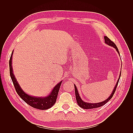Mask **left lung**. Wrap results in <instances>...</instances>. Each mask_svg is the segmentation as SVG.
Masks as SVG:
<instances>
[{"label": "left lung", "instance_id": "8db88e82", "mask_svg": "<svg viewBox=\"0 0 133 133\" xmlns=\"http://www.w3.org/2000/svg\"><path fill=\"white\" fill-rule=\"evenodd\" d=\"M104 41H105V43L106 44H108V45H109V46H110L114 47L115 49H116V50L117 51V52L119 53V51H118V48H117V47L116 46V44H115L113 42L110 40V39L108 37H107V36H105L104 37ZM121 72L120 75H119V79H118V80L117 81V83L116 84V85H115L114 89L113 91H112V92L111 93V95H110V97L108 98H107L106 100L104 101L103 102H100V103H90L84 102H83L82 100L81 99L80 96H79V93L78 92V90H77V87H76L75 86V84H74L76 100H77V103L78 104V105L79 106L81 107H82V108L84 109H94V108H97V107L102 106L104 105V104H105L107 102L109 101V100L111 99V98L112 97V96L114 95V94L115 93V90H116V89H117V87L118 86V82H119V79H120V77H121Z\"/></svg>", "mask_w": 133, "mask_h": 133}]
</instances>
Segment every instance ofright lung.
Segmentation results:
<instances>
[{
    "label": "right lung",
    "instance_id": "1",
    "mask_svg": "<svg viewBox=\"0 0 133 133\" xmlns=\"http://www.w3.org/2000/svg\"><path fill=\"white\" fill-rule=\"evenodd\" d=\"M12 54H12H11L9 61L10 74L11 78V79H12L14 87H15L17 94L20 96V97H21L25 102L27 103L30 106L34 107V108L39 110H47L48 109H50V107H51L56 102L59 88H60L62 83V81L61 82H59L58 84H56V86H55L54 88L53 89L51 92L50 93V94L49 95H48L47 97H34L27 95L22 90L21 87L19 85L18 83L17 82L15 76H14L13 74L12 67Z\"/></svg>",
    "mask_w": 133,
    "mask_h": 133
}]
</instances>
